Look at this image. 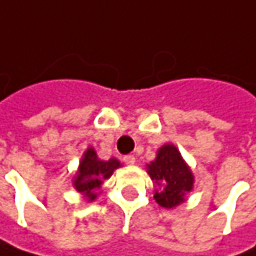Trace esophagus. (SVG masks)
<instances>
[{
    "instance_id": "esophagus-1",
    "label": "esophagus",
    "mask_w": 256,
    "mask_h": 256,
    "mask_svg": "<svg viewBox=\"0 0 256 256\" xmlns=\"http://www.w3.org/2000/svg\"><path fill=\"white\" fill-rule=\"evenodd\" d=\"M122 160H124V163H125V164H130V166L136 163V157H134V156H131V154L125 156V157H124Z\"/></svg>"
}]
</instances>
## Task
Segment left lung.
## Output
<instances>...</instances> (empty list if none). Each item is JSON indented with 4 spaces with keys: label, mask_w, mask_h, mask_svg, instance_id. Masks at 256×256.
Masks as SVG:
<instances>
[{
    "label": "left lung",
    "mask_w": 256,
    "mask_h": 256,
    "mask_svg": "<svg viewBox=\"0 0 256 256\" xmlns=\"http://www.w3.org/2000/svg\"><path fill=\"white\" fill-rule=\"evenodd\" d=\"M147 172L154 182V200L164 208L182 204L194 188V174L174 144L158 148L154 160L147 164Z\"/></svg>",
    "instance_id": "obj_1"
}]
</instances>
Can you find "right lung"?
<instances>
[{
  "mask_svg": "<svg viewBox=\"0 0 256 256\" xmlns=\"http://www.w3.org/2000/svg\"><path fill=\"white\" fill-rule=\"evenodd\" d=\"M120 166L116 158L109 160H100L94 148L88 147L82 154L78 170L72 179V185L77 191L82 194L88 201L96 200L98 194L100 190L102 184L104 179H109L114 170Z\"/></svg>",
  "mask_w": 256,
  "mask_h": 256,
  "instance_id": "obj_1",
  "label": "right lung"
}]
</instances>
